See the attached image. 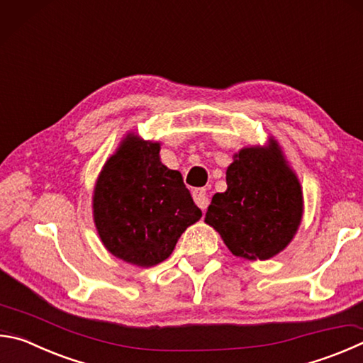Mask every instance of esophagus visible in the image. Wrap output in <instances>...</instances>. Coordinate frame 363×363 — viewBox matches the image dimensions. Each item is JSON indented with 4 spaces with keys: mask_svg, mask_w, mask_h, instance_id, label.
<instances>
[{
    "mask_svg": "<svg viewBox=\"0 0 363 363\" xmlns=\"http://www.w3.org/2000/svg\"><path fill=\"white\" fill-rule=\"evenodd\" d=\"M192 196H194V201L196 203V206H199L201 211H204V209L208 208L209 199H208L206 189H194L192 190Z\"/></svg>",
    "mask_w": 363,
    "mask_h": 363,
    "instance_id": "obj_1",
    "label": "esophagus"
}]
</instances>
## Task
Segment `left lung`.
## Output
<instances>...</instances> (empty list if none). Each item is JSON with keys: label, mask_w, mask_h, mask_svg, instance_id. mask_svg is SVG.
Masks as SVG:
<instances>
[{"label": "left lung", "mask_w": 363, "mask_h": 363, "mask_svg": "<svg viewBox=\"0 0 363 363\" xmlns=\"http://www.w3.org/2000/svg\"><path fill=\"white\" fill-rule=\"evenodd\" d=\"M227 190L213 196L204 222L220 235L230 252L268 260L282 252L303 219V190L279 143L246 146L227 168Z\"/></svg>", "instance_id": "8db88e82"}]
</instances>
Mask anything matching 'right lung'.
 Segmentation results:
<instances>
[{
    "instance_id": "1",
    "label": "right lung",
    "mask_w": 363,
    "mask_h": 363,
    "mask_svg": "<svg viewBox=\"0 0 363 363\" xmlns=\"http://www.w3.org/2000/svg\"><path fill=\"white\" fill-rule=\"evenodd\" d=\"M91 209L108 252L141 268L167 260L181 235L201 217L179 171L160 162V143L133 131L103 164Z\"/></svg>"
}]
</instances>
